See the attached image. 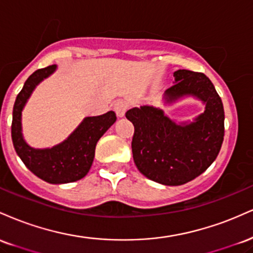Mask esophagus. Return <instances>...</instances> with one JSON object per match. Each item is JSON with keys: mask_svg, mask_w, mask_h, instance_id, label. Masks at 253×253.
Segmentation results:
<instances>
[{"mask_svg": "<svg viewBox=\"0 0 253 253\" xmlns=\"http://www.w3.org/2000/svg\"><path fill=\"white\" fill-rule=\"evenodd\" d=\"M127 108H128V104H127L126 101L124 100H118L117 102L114 103V110L118 114V117L123 118L125 117V113H126Z\"/></svg>", "mask_w": 253, "mask_h": 253, "instance_id": "obj_1", "label": "esophagus"}]
</instances>
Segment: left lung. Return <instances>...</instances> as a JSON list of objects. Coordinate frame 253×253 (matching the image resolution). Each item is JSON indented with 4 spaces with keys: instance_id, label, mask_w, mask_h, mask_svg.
Returning <instances> with one entry per match:
<instances>
[{
    "instance_id": "left-lung-1",
    "label": "left lung",
    "mask_w": 253,
    "mask_h": 253,
    "mask_svg": "<svg viewBox=\"0 0 253 253\" xmlns=\"http://www.w3.org/2000/svg\"><path fill=\"white\" fill-rule=\"evenodd\" d=\"M173 77V85L164 92L165 102L194 96L206 104L193 123L177 124L152 106L126 113L134 126L132 152L136 168L164 185L184 184L205 172L219 155L225 134L222 101L210 78L190 70H177Z\"/></svg>"
}]
</instances>
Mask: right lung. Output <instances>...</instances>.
Here are the masks:
<instances>
[{"mask_svg":"<svg viewBox=\"0 0 253 253\" xmlns=\"http://www.w3.org/2000/svg\"><path fill=\"white\" fill-rule=\"evenodd\" d=\"M56 69L57 65L39 69L27 78L14 103L11 139L17 156L34 175L52 184H63L78 181L89 172L98 139L117 121V115L110 110L98 117H88L63 143L51 149L31 147L22 135V109L38 84Z\"/></svg>","mask_w":253,"mask_h":253,"instance_id":"obj_1","label":"right lung"}]
</instances>
